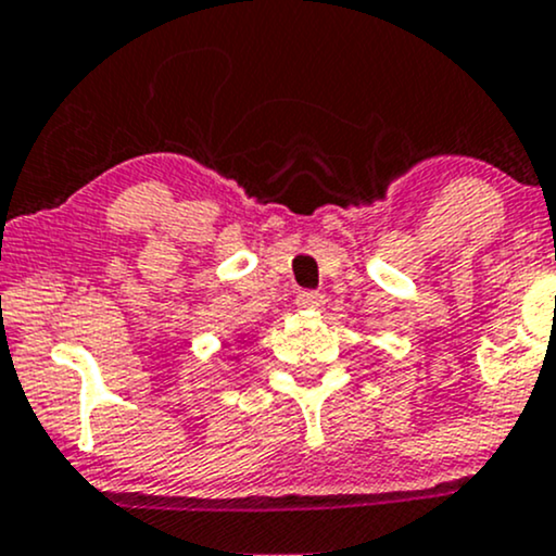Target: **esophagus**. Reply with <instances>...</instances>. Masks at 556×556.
<instances>
[{
  "mask_svg": "<svg viewBox=\"0 0 556 556\" xmlns=\"http://www.w3.org/2000/svg\"><path fill=\"white\" fill-rule=\"evenodd\" d=\"M295 306L301 311H316L325 306V295L321 292H311V290H303L295 295Z\"/></svg>",
  "mask_w": 556,
  "mask_h": 556,
  "instance_id": "esophagus-1",
  "label": "esophagus"
}]
</instances>
